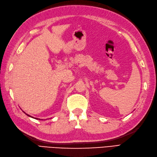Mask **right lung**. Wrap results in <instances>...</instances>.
I'll use <instances>...</instances> for the list:
<instances>
[{
  "label": "right lung",
  "instance_id": "obj_1",
  "mask_svg": "<svg viewBox=\"0 0 157 157\" xmlns=\"http://www.w3.org/2000/svg\"><path fill=\"white\" fill-rule=\"evenodd\" d=\"M23 112H24V111H23ZM24 113H25V112H24ZM26 115H27V116H29V117H32V118H35V119H36V120H40V119H39V118H36V117H31V116H29V115H28V114H27L26 113H25Z\"/></svg>",
  "mask_w": 157,
  "mask_h": 157
}]
</instances>
